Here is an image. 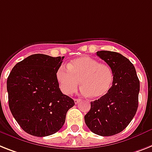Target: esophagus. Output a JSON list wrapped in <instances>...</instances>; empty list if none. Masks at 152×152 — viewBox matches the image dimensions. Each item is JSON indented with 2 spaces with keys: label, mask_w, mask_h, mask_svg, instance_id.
I'll return each instance as SVG.
<instances>
[{
  "label": "esophagus",
  "mask_w": 152,
  "mask_h": 152,
  "mask_svg": "<svg viewBox=\"0 0 152 152\" xmlns=\"http://www.w3.org/2000/svg\"><path fill=\"white\" fill-rule=\"evenodd\" d=\"M81 101V99H75V104H78Z\"/></svg>",
  "instance_id": "esophagus-1"
}]
</instances>
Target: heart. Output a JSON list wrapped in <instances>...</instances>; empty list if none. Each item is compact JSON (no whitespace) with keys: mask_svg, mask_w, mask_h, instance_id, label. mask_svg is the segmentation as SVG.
<instances>
[{"mask_svg":"<svg viewBox=\"0 0 152 152\" xmlns=\"http://www.w3.org/2000/svg\"><path fill=\"white\" fill-rule=\"evenodd\" d=\"M56 72V79L63 93L71 96L77 89L81 81V92L92 99H100L110 91L113 81L111 67L90 56H80Z\"/></svg>","mask_w":152,"mask_h":152,"instance_id":"heart-1","label":"heart"}]
</instances>
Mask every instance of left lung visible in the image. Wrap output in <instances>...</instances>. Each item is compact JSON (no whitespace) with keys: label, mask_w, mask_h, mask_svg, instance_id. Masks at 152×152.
I'll list each match as a JSON object with an SVG mask.
<instances>
[{"label":"left lung","mask_w":152,"mask_h":152,"mask_svg":"<svg viewBox=\"0 0 152 152\" xmlns=\"http://www.w3.org/2000/svg\"><path fill=\"white\" fill-rule=\"evenodd\" d=\"M97 55L113 73L110 91L91 102L85 122L91 132L100 136H112L128 126L138 107L140 81L134 66L119 53L98 51Z\"/></svg>","instance_id":"8db88e82"}]
</instances>
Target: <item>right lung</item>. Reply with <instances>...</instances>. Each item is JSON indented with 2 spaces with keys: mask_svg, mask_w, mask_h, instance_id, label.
<instances>
[{
  "mask_svg": "<svg viewBox=\"0 0 152 152\" xmlns=\"http://www.w3.org/2000/svg\"><path fill=\"white\" fill-rule=\"evenodd\" d=\"M64 56L32 54L12 68L7 80L8 105L22 130L36 137L53 134L75 102L61 92L56 72Z\"/></svg>",
  "mask_w": 152,
  "mask_h": 152,
  "instance_id": "obj_1",
  "label": "right lung"
}]
</instances>
